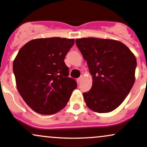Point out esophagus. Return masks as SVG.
Listing matches in <instances>:
<instances>
[{
	"instance_id": "34e87169",
	"label": "esophagus",
	"mask_w": 147,
	"mask_h": 147,
	"mask_svg": "<svg viewBox=\"0 0 147 147\" xmlns=\"http://www.w3.org/2000/svg\"><path fill=\"white\" fill-rule=\"evenodd\" d=\"M82 78V76H80V77H79L78 78H77V82H78V83H80V81H81Z\"/></svg>"
}]
</instances>
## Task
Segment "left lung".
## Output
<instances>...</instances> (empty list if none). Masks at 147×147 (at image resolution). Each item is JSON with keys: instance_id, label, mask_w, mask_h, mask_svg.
Listing matches in <instances>:
<instances>
[{"instance_id": "8db88e82", "label": "left lung", "mask_w": 147, "mask_h": 147, "mask_svg": "<svg viewBox=\"0 0 147 147\" xmlns=\"http://www.w3.org/2000/svg\"><path fill=\"white\" fill-rule=\"evenodd\" d=\"M76 43L93 79L92 88L83 93L87 106L98 113L112 112L134 85L136 57L125 44L113 39L82 38Z\"/></svg>"}]
</instances>
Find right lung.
Wrapping results in <instances>:
<instances>
[{"instance_id": "add662e5", "label": "right lung", "mask_w": 147, "mask_h": 147, "mask_svg": "<svg viewBox=\"0 0 147 147\" xmlns=\"http://www.w3.org/2000/svg\"><path fill=\"white\" fill-rule=\"evenodd\" d=\"M74 42L60 37L33 39L21 48L14 59L13 71L18 91L36 113H57L77 87L64 62Z\"/></svg>"}]
</instances>
